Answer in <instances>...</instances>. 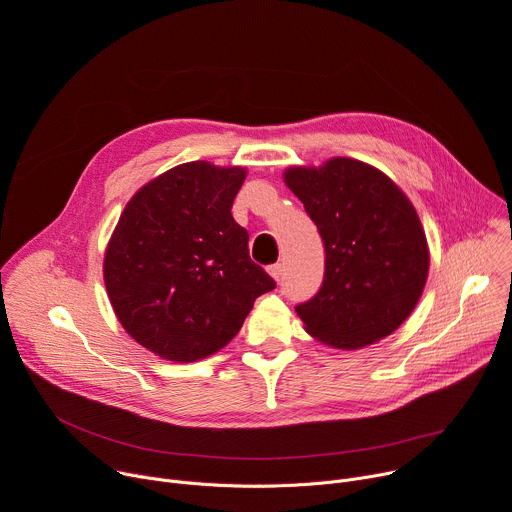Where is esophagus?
Returning <instances> with one entry per match:
<instances>
[{
  "label": "esophagus",
  "mask_w": 512,
  "mask_h": 512,
  "mask_svg": "<svg viewBox=\"0 0 512 512\" xmlns=\"http://www.w3.org/2000/svg\"><path fill=\"white\" fill-rule=\"evenodd\" d=\"M283 270H285V266L279 262V264H272V266H268V274L270 277L277 281V283H281L283 281Z\"/></svg>",
  "instance_id": "esophagus-1"
}]
</instances>
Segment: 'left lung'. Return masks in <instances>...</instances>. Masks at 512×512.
Listing matches in <instances>:
<instances>
[{
    "label": "left lung",
    "instance_id": "left-lung-1",
    "mask_svg": "<svg viewBox=\"0 0 512 512\" xmlns=\"http://www.w3.org/2000/svg\"><path fill=\"white\" fill-rule=\"evenodd\" d=\"M285 184L318 225L326 250L320 291L295 307L324 344L357 350L398 330L428 277V244L416 209L377 168L332 157L295 166Z\"/></svg>",
    "mask_w": 512,
    "mask_h": 512
}]
</instances>
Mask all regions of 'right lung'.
Instances as JSON below:
<instances>
[{
    "label": "right lung",
    "instance_id": "add662e5",
    "mask_svg": "<svg viewBox=\"0 0 512 512\" xmlns=\"http://www.w3.org/2000/svg\"><path fill=\"white\" fill-rule=\"evenodd\" d=\"M240 166L180 164L141 186L104 254V285L127 334L166 361L192 363L240 332L274 281L250 260L231 217Z\"/></svg>",
    "mask_w": 512,
    "mask_h": 512
}]
</instances>
